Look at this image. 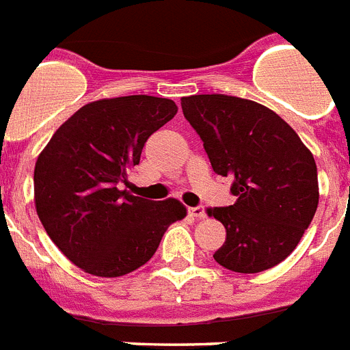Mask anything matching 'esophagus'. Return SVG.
<instances>
[{"label": "esophagus", "instance_id": "esophagus-1", "mask_svg": "<svg viewBox=\"0 0 350 350\" xmlns=\"http://www.w3.org/2000/svg\"><path fill=\"white\" fill-rule=\"evenodd\" d=\"M189 213H191V215L195 216V218H206V216H207V213H206V207H204V206H196V207H191V209H189Z\"/></svg>", "mask_w": 350, "mask_h": 350}]
</instances>
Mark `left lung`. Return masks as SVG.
I'll use <instances>...</instances> for the list:
<instances>
[{
	"mask_svg": "<svg viewBox=\"0 0 350 350\" xmlns=\"http://www.w3.org/2000/svg\"><path fill=\"white\" fill-rule=\"evenodd\" d=\"M180 105L215 173L232 180L236 202L209 209L227 230L215 261L239 273L284 261L319 206L311 152L281 116L250 100L195 94L182 98Z\"/></svg>",
	"mask_w": 350,
	"mask_h": 350,
	"instance_id": "8db88e82",
	"label": "left lung"
}]
</instances>
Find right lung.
<instances>
[{
	"label": "right lung",
	"mask_w": 350,
	"mask_h": 350,
	"mask_svg": "<svg viewBox=\"0 0 350 350\" xmlns=\"http://www.w3.org/2000/svg\"><path fill=\"white\" fill-rule=\"evenodd\" d=\"M177 114L168 98H111L83 105L40 152L33 172L40 224L83 272L120 277L143 267L173 221L175 198L155 202L121 191L148 137Z\"/></svg>",
	"instance_id": "right-lung-1"
}]
</instances>
